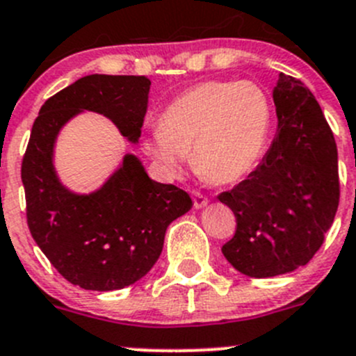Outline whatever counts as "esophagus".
<instances>
[{"mask_svg": "<svg viewBox=\"0 0 356 356\" xmlns=\"http://www.w3.org/2000/svg\"><path fill=\"white\" fill-rule=\"evenodd\" d=\"M191 196H193V203H195V209H203V207L209 203V198H207L203 193L191 191Z\"/></svg>", "mask_w": 356, "mask_h": 356, "instance_id": "1", "label": "esophagus"}]
</instances>
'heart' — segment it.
<instances>
[{
	"instance_id": "b5f03b06",
	"label": "heart",
	"mask_w": 356,
	"mask_h": 356,
	"mask_svg": "<svg viewBox=\"0 0 356 356\" xmlns=\"http://www.w3.org/2000/svg\"><path fill=\"white\" fill-rule=\"evenodd\" d=\"M273 130V102L254 81H207L170 102L144 139V151L167 175L181 174L193 151L205 179L229 184L250 174Z\"/></svg>"
}]
</instances>
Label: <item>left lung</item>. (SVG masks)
Returning <instances> with one entry per match:
<instances>
[{
	"instance_id": "1",
	"label": "left lung",
	"mask_w": 356,
	"mask_h": 356,
	"mask_svg": "<svg viewBox=\"0 0 356 356\" xmlns=\"http://www.w3.org/2000/svg\"><path fill=\"white\" fill-rule=\"evenodd\" d=\"M273 101V144L245 181L217 196L236 217L234 236L222 245L224 257L252 278L308 264L339 205L337 146L315 95L280 72Z\"/></svg>"
}]
</instances>
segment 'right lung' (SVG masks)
<instances>
[{
  "label": "right lung",
  "instance_id": "add662e5",
  "mask_svg": "<svg viewBox=\"0 0 356 356\" xmlns=\"http://www.w3.org/2000/svg\"><path fill=\"white\" fill-rule=\"evenodd\" d=\"M149 86L146 76H85L48 99L31 130L20 172L27 226L55 270L85 291H118L140 280L160 257L168 224L193 207L177 186L149 179L134 154L90 195L69 191L55 174L58 132L81 111L104 115L137 143Z\"/></svg>",
  "mask_w": 356,
  "mask_h": 356
}]
</instances>
